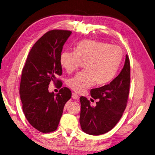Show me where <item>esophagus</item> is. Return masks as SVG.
<instances>
[{
	"instance_id": "obj_1",
	"label": "esophagus",
	"mask_w": 155,
	"mask_h": 155,
	"mask_svg": "<svg viewBox=\"0 0 155 155\" xmlns=\"http://www.w3.org/2000/svg\"><path fill=\"white\" fill-rule=\"evenodd\" d=\"M72 98L74 99V100H77L78 98V95L77 94L74 93H72Z\"/></svg>"
}]
</instances>
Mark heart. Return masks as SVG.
I'll return each instance as SVG.
<instances>
[{
    "mask_svg": "<svg viewBox=\"0 0 155 155\" xmlns=\"http://www.w3.org/2000/svg\"><path fill=\"white\" fill-rule=\"evenodd\" d=\"M74 51H64L60 64L68 73L78 69L82 62L86 69L69 78L67 85L73 91L81 93L95 83L104 86L116 76L123 58L122 49L106 42L83 40L74 46Z\"/></svg>",
    "mask_w": 155,
    "mask_h": 155,
    "instance_id": "1",
    "label": "heart"
}]
</instances>
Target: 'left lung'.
I'll return each mask as SVG.
<instances>
[{
    "label": "left lung",
    "instance_id": "left-lung-1",
    "mask_svg": "<svg viewBox=\"0 0 155 155\" xmlns=\"http://www.w3.org/2000/svg\"><path fill=\"white\" fill-rule=\"evenodd\" d=\"M130 86V62L126 54L123 69L110 84L92 89L91 96L98 99L95 107L84 97L80 98V124L82 131L91 135L106 133L116 126L127 106Z\"/></svg>",
    "mask_w": 155,
    "mask_h": 155
}]
</instances>
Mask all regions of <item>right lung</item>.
Segmentation results:
<instances>
[{"label":"right lung","instance_id":"add662e5","mask_svg":"<svg viewBox=\"0 0 155 155\" xmlns=\"http://www.w3.org/2000/svg\"><path fill=\"white\" fill-rule=\"evenodd\" d=\"M71 33L53 29L45 33L33 45L22 71L19 93L23 112L29 123L43 133L57 129L65 104L71 97L66 87L56 94L48 91L51 82L62 87L56 77L62 74L60 54Z\"/></svg>","mask_w":155,"mask_h":155}]
</instances>
